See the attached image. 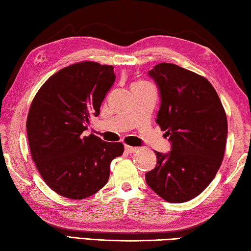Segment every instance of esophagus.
Returning a JSON list of instances; mask_svg holds the SVG:
<instances>
[{
  "instance_id": "1",
  "label": "esophagus",
  "mask_w": 251,
  "mask_h": 251,
  "mask_svg": "<svg viewBox=\"0 0 251 251\" xmlns=\"http://www.w3.org/2000/svg\"><path fill=\"white\" fill-rule=\"evenodd\" d=\"M138 150V148H134V147H130V146H125V151L126 153H133Z\"/></svg>"
}]
</instances>
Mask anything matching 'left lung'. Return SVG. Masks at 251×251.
I'll return each instance as SVG.
<instances>
[{"mask_svg":"<svg viewBox=\"0 0 251 251\" xmlns=\"http://www.w3.org/2000/svg\"><path fill=\"white\" fill-rule=\"evenodd\" d=\"M160 92L156 123L171 142L156 152V166L146 181L170 203L200 195L221 168L227 139V118L207 79L177 65L161 63L149 70Z\"/></svg>","mask_w":251,"mask_h":251,"instance_id":"1","label":"left lung"}]
</instances>
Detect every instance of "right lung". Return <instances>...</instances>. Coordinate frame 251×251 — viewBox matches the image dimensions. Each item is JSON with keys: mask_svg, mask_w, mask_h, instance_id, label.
Masks as SVG:
<instances>
[{"mask_svg": "<svg viewBox=\"0 0 251 251\" xmlns=\"http://www.w3.org/2000/svg\"><path fill=\"white\" fill-rule=\"evenodd\" d=\"M114 80L112 66L82 61L52 75L33 99L26 121L30 154L57 194L72 200L96 194L108 182L111 161L122 155V143L82 134Z\"/></svg>", "mask_w": 251, "mask_h": 251, "instance_id": "1", "label": "right lung"}]
</instances>
